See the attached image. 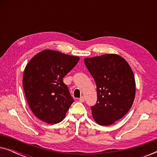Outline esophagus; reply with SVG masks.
Here are the masks:
<instances>
[{
    "mask_svg": "<svg viewBox=\"0 0 157 157\" xmlns=\"http://www.w3.org/2000/svg\"><path fill=\"white\" fill-rule=\"evenodd\" d=\"M79 101L84 102V97H83V96H81V97L79 98Z\"/></svg>",
    "mask_w": 157,
    "mask_h": 157,
    "instance_id": "34e87169",
    "label": "esophagus"
}]
</instances>
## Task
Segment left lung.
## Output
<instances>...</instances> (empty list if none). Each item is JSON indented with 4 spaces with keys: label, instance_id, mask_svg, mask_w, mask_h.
Listing matches in <instances>:
<instances>
[{
    "label": "left lung",
    "instance_id": "8db88e82",
    "mask_svg": "<svg viewBox=\"0 0 157 157\" xmlns=\"http://www.w3.org/2000/svg\"><path fill=\"white\" fill-rule=\"evenodd\" d=\"M84 63L96 84L92 116L99 125H111L126 114L134 102L136 84L132 68L117 54L86 58Z\"/></svg>",
    "mask_w": 157,
    "mask_h": 157
}]
</instances>
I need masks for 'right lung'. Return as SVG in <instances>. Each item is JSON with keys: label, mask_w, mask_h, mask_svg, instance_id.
I'll list each match as a JSON object with an SVG mask.
<instances>
[{"label": "right lung", "mask_w": 157, "mask_h": 157, "mask_svg": "<svg viewBox=\"0 0 157 157\" xmlns=\"http://www.w3.org/2000/svg\"><path fill=\"white\" fill-rule=\"evenodd\" d=\"M78 61V56L46 49L28 63L23 89L29 107L40 120L55 124L64 119L74 100L63 78Z\"/></svg>", "instance_id": "add662e5"}]
</instances>
